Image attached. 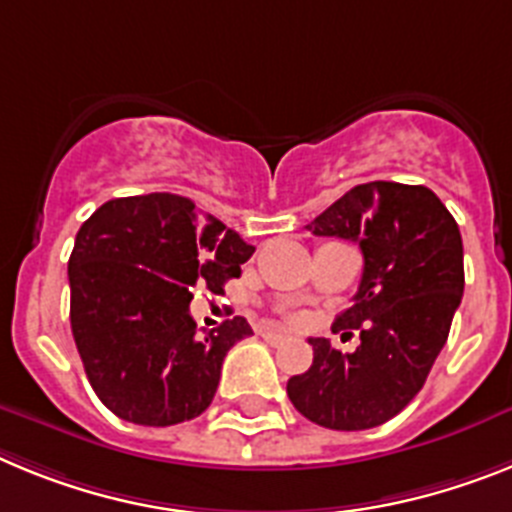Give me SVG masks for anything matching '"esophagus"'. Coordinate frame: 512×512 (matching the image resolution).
Returning <instances> with one entry per match:
<instances>
[{"instance_id": "1", "label": "esophagus", "mask_w": 512, "mask_h": 512, "mask_svg": "<svg viewBox=\"0 0 512 512\" xmlns=\"http://www.w3.org/2000/svg\"><path fill=\"white\" fill-rule=\"evenodd\" d=\"M262 340L268 342V345H283V342L288 340L286 335H281V332H260Z\"/></svg>"}]
</instances>
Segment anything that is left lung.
Here are the masks:
<instances>
[{
    "mask_svg": "<svg viewBox=\"0 0 512 512\" xmlns=\"http://www.w3.org/2000/svg\"><path fill=\"white\" fill-rule=\"evenodd\" d=\"M306 229L361 247V286L337 317L361 332V345L340 353L311 337L314 361L288 379V399L322 428H376L415 399L446 345L464 293L459 224L425 185L376 180L355 185Z\"/></svg>",
    "mask_w": 512,
    "mask_h": 512,
    "instance_id": "8db88e82",
    "label": "left lung"
}]
</instances>
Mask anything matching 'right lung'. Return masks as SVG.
I'll return each mask as SVG.
<instances>
[{"label": "right lung", "mask_w": 512, "mask_h": 512, "mask_svg": "<svg viewBox=\"0 0 512 512\" xmlns=\"http://www.w3.org/2000/svg\"><path fill=\"white\" fill-rule=\"evenodd\" d=\"M252 252L172 193L115 198L84 221L69 257L71 335L113 415L167 428L208 410L226 353L252 327L234 317L201 337L193 288L221 293Z\"/></svg>", "instance_id": "obj_1"}]
</instances>
